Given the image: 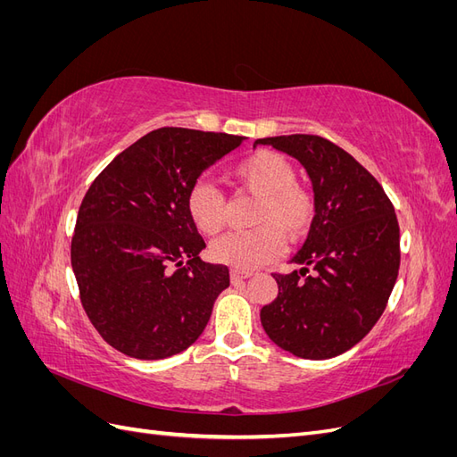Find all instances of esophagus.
<instances>
[{
	"label": "esophagus",
	"mask_w": 457,
	"mask_h": 457,
	"mask_svg": "<svg viewBox=\"0 0 457 457\" xmlns=\"http://www.w3.org/2000/svg\"><path fill=\"white\" fill-rule=\"evenodd\" d=\"M252 276V272H247V270H238V269H232L230 270V280H232V284H238V282H242V280H247Z\"/></svg>",
	"instance_id": "obj_1"
}]
</instances>
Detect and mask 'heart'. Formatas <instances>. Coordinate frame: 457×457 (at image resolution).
Returning <instances> with one entry per match:
<instances>
[{
	"instance_id": "heart-1",
	"label": "heart",
	"mask_w": 457,
	"mask_h": 457,
	"mask_svg": "<svg viewBox=\"0 0 457 457\" xmlns=\"http://www.w3.org/2000/svg\"><path fill=\"white\" fill-rule=\"evenodd\" d=\"M232 177L252 195L259 196L252 230L230 232L212 244L215 262L238 270H252L282 252L284 237L299 242L309 234L314 220L311 192L295 183V170L272 150H257L232 165ZM187 212L195 227L213 237L225 227V200L205 181L188 190Z\"/></svg>"
}]
</instances>
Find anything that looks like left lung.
Segmentation results:
<instances>
[{
    "instance_id": "1",
    "label": "left lung",
    "mask_w": 457,
    "mask_h": 457,
    "mask_svg": "<svg viewBox=\"0 0 457 457\" xmlns=\"http://www.w3.org/2000/svg\"><path fill=\"white\" fill-rule=\"evenodd\" d=\"M295 158L314 192V220L292 262L272 274L278 295L261 324L280 349L307 361L343 354L379 320L400 265L395 207L349 152L318 135L257 139Z\"/></svg>"
}]
</instances>
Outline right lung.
<instances>
[{
    "instance_id": "right-lung-1",
    "label": "right lung",
    "mask_w": 457,
    "mask_h": 457,
    "mask_svg": "<svg viewBox=\"0 0 457 457\" xmlns=\"http://www.w3.org/2000/svg\"><path fill=\"white\" fill-rule=\"evenodd\" d=\"M244 139L162 128L120 152L91 183L71 259L81 305L110 347L160 361L200 337L230 278L225 265L198 257L205 242L187 196Z\"/></svg>"
}]
</instances>
